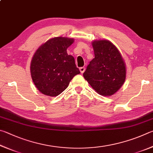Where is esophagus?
Returning <instances> with one entry per match:
<instances>
[{"label":"esophagus","instance_id":"esophagus-1","mask_svg":"<svg viewBox=\"0 0 153 153\" xmlns=\"http://www.w3.org/2000/svg\"><path fill=\"white\" fill-rule=\"evenodd\" d=\"M79 70H80V72H81V73L82 74L85 71V67H81V68H79Z\"/></svg>","mask_w":153,"mask_h":153}]
</instances>
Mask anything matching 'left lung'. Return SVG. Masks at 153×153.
Here are the masks:
<instances>
[{"mask_svg": "<svg viewBox=\"0 0 153 153\" xmlns=\"http://www.w3.org/2000/svg\"><path fill=\"white\" fill-rule=\"evenodd\" d=\"M95 58L90 62L83 76L98 94L111 96L124 85L126 67L121 53L107 39L92 42Z\"/></svg>", "mask_w": 153, "mask_h": 153, "instance_id": "8db88e82", "label": "left lung"}]
</instances>
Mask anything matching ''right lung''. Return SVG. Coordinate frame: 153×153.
<instances>
[{
	"mask_svg": "<svg viewBox=\"0 0 153 153\" xmlns=\"http://www.w3.org/2000/svg\"><path fill=\"white\" fill-rule=\"evenodd\" d=\"M74 41L66 37H53L40 45L33 54L30 65L31 79L44 95H60L75 75L81 73L74 57L66 52Z\"/></svg>",
	"mask_w": 153,
	"mask_h": 153,
	"instance_id": "1",
	"label": "right lung"
}]
</instances>
